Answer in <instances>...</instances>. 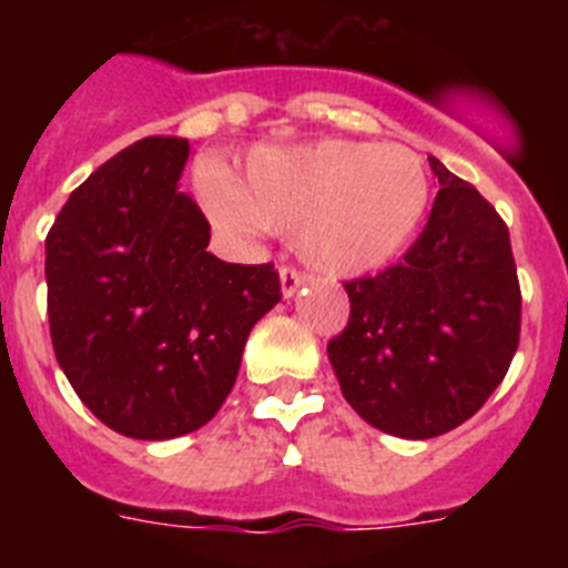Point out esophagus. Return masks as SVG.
Masks as SVG:
<instances>
[{
	"label": "esophagus",
	"instance_id": "obj_1",
	"mask_svg": "<svg viewBox=\"0 0 568 568\" xmlns=\"http://www.w3.org/2000/svg\"><path fill=\"white\" fill-rule=\"evenodd\" d=\"M307 281V273L298 267H281V293H284V298H290V295L298 293V287Z\"/></svg>",
	"mask_w": 568,
	"mask_h": 568
}]
</instances>
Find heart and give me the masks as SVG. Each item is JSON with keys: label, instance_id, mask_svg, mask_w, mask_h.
<instances>
[{"label": "heart", "instance_id": "b5f03b06", "mask_svg": "<svg viewBox=\"0 0 568 568\" xmlns=\"http://www.w3.org/2000/svg\"><path fill=\"white\" fill-rule=\"evenodd\" d=\"M204 204L227 227L295 233L318 273L366 275L420 233L433 184L420 155L395 144L318 142L258 150L244 184L210 170Z\"/></svg>", "mask_w": 568, "mask_h": 568}]
</instances>
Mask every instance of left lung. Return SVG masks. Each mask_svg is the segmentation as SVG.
<instances>
[{
    "instance_id": "left-lung-1",
    "label": "left lung",
    "mask_w": 568,
    "mask_h": 568,
    "mask_svg": "<svg viewBox=\"0 0 568 568\" xmlns=\"http://www.w3.org/2000/svg\"><path fill=\"white\" fill-rule=\"evenodd\" d=\"M440 190L404 261L346 281L349 321L327 353L341 393L375 429L435 438L478 413L520 341L509 230L469 182L429 155Z\"/></svg>"
}]
</instances>
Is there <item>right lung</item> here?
<instances>
[{"label": "right lung", "instance_id": "right-lung-1", "mask_svg": "<svg viewBox=\"0 0 568 568\" xmlns=\"http://www.w3.org/2000/svg\"><path fill=\"white\" fill-rule=\"evenodd\" d=\"M187 139L148 135L79 184L44 239L50 341L104 426L168 440L227 400L250 329L281 301L273 264L207 253L210 224L179 193Z\"/></svg>", "mask_w": 568, "mask_h": 568}]
</instances>
